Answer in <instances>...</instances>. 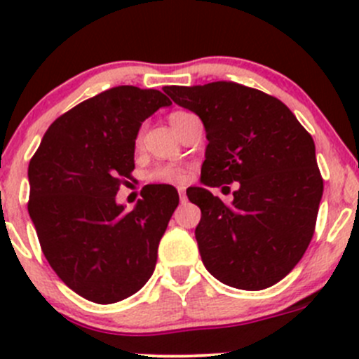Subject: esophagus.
<instances>
[{"label":"esophagus","instance_id":"obj_1","mask_svg":"<svg viewBox=\"0 0 359 359\" xmlns=\"http://www.w3.org/2000/svg\"><path fill=\"white\" fill-rule=\"evenodd\" d=\"M179 198H180V203H186L187 201V196H186V189L184 187H179Z\"/></svg>","mask_w":359,"mask_h":359}]
</instances>
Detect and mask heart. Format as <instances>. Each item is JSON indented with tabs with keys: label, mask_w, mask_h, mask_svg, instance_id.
I'll list each match as a JSON object with an SVG mask.
<instances>
[{
	"label": "heart",
	"mask_w": 359,
	"mask_h": 359,
	"mask_svg": "<svg viewBox=\"0 0 359 359\" xmlns=\"http://www.w3.org/2000/svg\"><path fill=\"white\" fill-rule=\"evenodd\" d=\"M189 112L175 111L170 114V123H177L180 118L187 116ZM147 180L154 184H184L187 180V173L182 166L177 165H158L156 168L151 170Z\"/></svg>",
	"instance_id": "1"
}]
</instances>
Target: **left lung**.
Instances as JSON below:
<instances>
[{"mask_svg": "<svg viewBox=\"0 0 359 359\" xmlns=\"http://www.w3.org/2000/svg\"><path fill=\"white\" fill-rule=\"evenodd\" d=\"M172 100L196 112L206 130L201 182H238L231 205L205 187L196 241L212 276L241 290L283 280L313 240L323 179L314 140L276 97L234 81L165 86Z\"/></svg>", "mask_w": 359, "mask_h": 359, "instance_id": "obj_1", "label": "left lung"}]
</instances>
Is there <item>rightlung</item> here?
<instances>
[{"label":"right lung","mask_w":359,"mask_h":359,"mask_svg":"<svg viewBox=\"0 0 359 359\" xmlns=\"http://www.w3.org/2000/svg\"><path fill=\"white\" fill-rule=\"evenodd\" d=\"M170 104L159 90H106L59 116L29 163L27 210L43 253L86 300L119 302L153 274L179 194L151 184L133 210L118 205L116 194L135 168L140 125Z\"/></svg>","instance_id":"obj_1"}]
</instances>
